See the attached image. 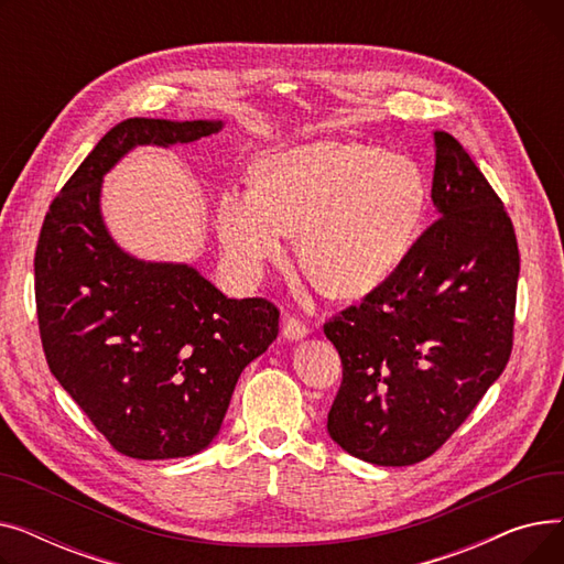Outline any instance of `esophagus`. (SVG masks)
Here are the masks:
<instances>
[{
    "label": "esophagus",
    "instance_id": "34e87169",
    "mask_svg": "<svg viewBox=\"0 0 564 564\" xmlns=\"http://www.w3.org/2000/svg\"><path fill=\"white\" fill-rule=\"evenodd\" d=\"M308 332L311 329L306 327V324L300 317H294V315L285 317V322H283V336L288 340H302V338L308 336Z\"/></svg>",
    "mask_w": 564,
    "mask_h": 564
}]
</instances>
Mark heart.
Listing matches in <instances>:
<instances>
[{
  "instance_id": "obj_1",
  "label": "heart",
  "mask_w": 564,
  "mask_h": 564,
  "mask_svg": "<svg viewBox=\"0 0 564 564\" xmlns=\"http://www.w3.org/2000/svg\"><path fill=\"white\" fill-rule=\"evenodd\" d=\"M423 171L364 143L294 148L260 171V185L230 187L217 210L232 274L256 281L302 230V260L338 294L387 281L406 258L427 210Z\"/></svg>"
}]
</instances>
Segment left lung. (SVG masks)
<instances>
[{
  "label": "left lung",
  "instance_id": "obj_1",
  "mask_svg": "<svg viewBox=\"0 0 564 564\" xmlns=\"http://www.w3.org/2000/svg\"><path fill=\"white\" fill-rule=\"evenodd\" d=\"M438 219L359 306L324 322L343 381L327 430L377 466L434 455L506 370L519 281L512 219L448 132H434Z\"/></svg>",
  "mask_w": 564,
  "mask_h": 564
}]
</instances>
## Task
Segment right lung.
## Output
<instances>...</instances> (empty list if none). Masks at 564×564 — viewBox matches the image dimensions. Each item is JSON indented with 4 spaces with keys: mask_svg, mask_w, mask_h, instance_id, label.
<instances>
[{
    "mask_svg": "<svg viewBox=\"0 0 564 564\" xmlns=\"http://www.w3.org/2000/svg\"><path fill=\"white\" fill-rule=\"evenodd\" d=\"M221 121L128 118L70 175L45 215L34 272L47 366L111 448L189 457L219 434L235 383L279 336V308L228 300L189 264L145 262L100 215L105 173L134 145H185Z\"/></svg>",
    "mask_w": 564,
    "mask_h": 564,
    "instance_id": "1",
    "label": "right lung"
}]
</instances>
